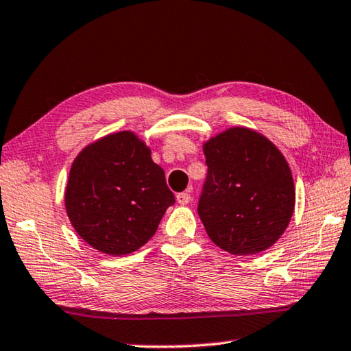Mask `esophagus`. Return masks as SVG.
Segmentation results:
<instances>
[{
  "mask_svg": "<svg viewBox=\"0 0 351 351\" xmlns=\"http://www.w3.org/2000/svg\"><path fill=\"white\" fill-rule=\"evenodd\" d=\"M176 201L180 204H189L190 203V193L189 192H181L176 195Z\"/></svg>",
  "mask_w": 351,
  "mask_h": 351,
  "instance_id": "34e87169",
  "label": "esophagus"
}]
</instances>
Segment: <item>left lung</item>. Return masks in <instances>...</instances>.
<instances>
[{"instance_id": "obj_1", "label": "left lung", "mask_w": 351, "mask_h": 351, "mask_svg": "<svg viewBox=\"0 0 351 351\" xmlns=\"http://www.w3.org/2000/svg\"><path fill=\"white\" fill-rule=\"evenodd\" d=\"M207 176L198 215L218 247L258 254L280 239L294 212V181L277 147L249 128L204 144Z\"/></svg>"}]
</instances>
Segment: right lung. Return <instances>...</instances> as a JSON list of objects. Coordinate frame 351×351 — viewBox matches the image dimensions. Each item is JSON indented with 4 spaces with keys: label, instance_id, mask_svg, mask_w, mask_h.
<instances>
[{
    "label": "right lung",
    "instance_id": "obj_1",
    "mask_svg": "<svg viewBox=\"0 0 351 351\" xmlns=\"http://www.w3.org/2000/svg\"><path fill=\"white\" fill-rule=\"evenodd\" d=\"M68 217L94 249L123 255L144 246L175 204L164 170L133 133L88 145L73 162L64 193Z\"/></svg>",
    "mask_w": 351,
    "mask_h": 351
}]
</instances>
